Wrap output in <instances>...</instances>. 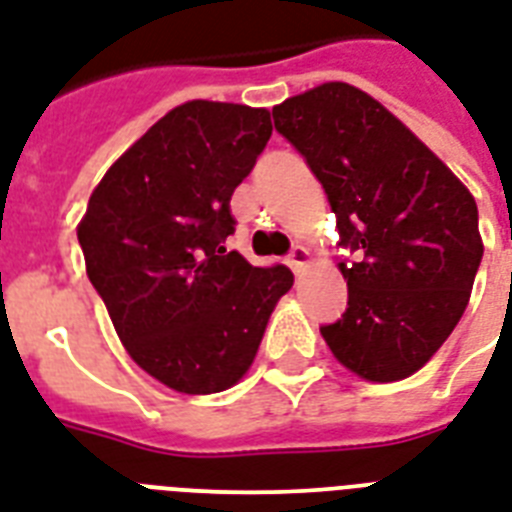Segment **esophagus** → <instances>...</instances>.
<instances>
[{
  "label": "esophagus",
  "mask_w": 512,
  "mask_h": 512,
  "mask_svg": "<svg viewBox=\"0 0 512 512\" xmlns=\"http://www.w3.org/2000/svg\"><path fill=\"white\" fill-rule=\"evenodd\" d=\"M288 264H291L293 272L299 275V272H304L307 264H310V251H307L304 245H293V251L288 253Z\"/></svg>",
  "instance_id": "obj_1"
}]
</instances>
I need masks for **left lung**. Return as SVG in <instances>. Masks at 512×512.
I'll return each instance as SVG.
<instances>
[{"label":"left lung","instance_id":"obj_1","mask_svg":"<svg viewBox=\"0 0 512 512\" xmlns=\"http://www.w3.org/2000/svg\"><path fill=\"white\" fill-rule=\"evenodd\" d=\"M331 202L347 310L320 334L368 382L425 366L462 318L483 243L467 186L376 98L326 82L272 109Z\"/></svg>","mask_w":512,"mask_h":512}]
</instances>
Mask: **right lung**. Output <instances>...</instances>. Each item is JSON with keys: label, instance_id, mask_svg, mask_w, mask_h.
<instances>
[{"label": "right lung", "instance_id": "obj_1", "mask_svg": "<svg viewBox=\"0 0 512 512\" xmlns=\"http://www.w3.org/2000/svg\"><path fill=\"white\" fill-rule=\"evenodd\" d=\"M269 136L267 109L186 101L106 170L79 221L87 277L125 350L170 390L240 382L291 291L288 267H253L224 248L232 192Z\"/></svg>", "mask_w": 512, "mask_h": 512}]
</instances>
